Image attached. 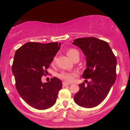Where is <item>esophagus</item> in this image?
<instances>
[{
	"label": "esophagus",
	"instance_id": "obj_1",
	"mask_svg": "<svg viewBox=\"0 0 130 130\" xmlns=\"http://www.w3.org/2000/svg\"><path fill=\"white\" fill-rule=\"evenodd\" d=\"M70 84H68V83H65V82H64V83H63V84H62V86H63V87H65V86H68V85H70Z\"/></svg>",
	"mask_w": 130,
	"mask_h": 130
}]
</instances>
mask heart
I'll use <instances>...</instances> for the list:
<instances>
[{
  "label": "heart",
  "instance_id": "heart-1",
  "mask_svg": "<svg viewBox=\"0 0 130 130\" xmlns=\"http://www.w3.org/2000/svg\"><path fill=\"white\" fill-rule=\"evenodd\" d=\"M67 54L71 60H74L76 59H79V53L78 51L76 49H70L67 52ZM55 59L54 58L53 60V63L55 62ZM77 73L73 72H67V71H62L57 74V77L61 80H63L65 83H70L73 82L77 76Z\"/></svg>",
  "mask_w": 130,
  "mask_h": 130
}]
</instances>
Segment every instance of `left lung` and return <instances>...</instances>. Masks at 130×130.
Returning a JSON list of instances; mask_svg holds the SVG:
<instances>
[{
    "label": "left lung",
    "mask_w": 130,
    "mask_h": 130,
    "mask_svg": "<svg viewBox=\"0 0 130 130\" xmlns=\"http://www.w3.org/2000/svg\"><path fill=\"white\" fill-rule=\"evenodd\" d=\"M73 44L86 56L87 68L83 77L90 79V82L86 80V85H79L74 102L83 108H93L105 99L116 81L117 59L108 43L95 37L77 38Z\"/></svg>",
    "instance_id": "left-lung-1"
}]
</instances>
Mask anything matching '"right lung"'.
Segmentation results:
<instances>
[{
  "label": "right lung",
  "mask_w": 130,
  "mask_h": 130,
  "mask_svg": "<svg viewBox=\"0 0 130 130\" xmlns=\"http://www.w3.org/2000/svg\"><path fill=\"white\" fill-rule=\"evenodd\" d=\"M60 46L58 42H28L18 49L14 54L12 72L16 89L22 99L37 109L53 106L62 88V81L57 77L47 83L41 82V77L47 73Z\"/></svg>",
  "instance_id": "obj_1"
}]
</instances>
